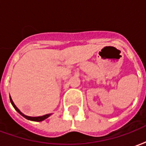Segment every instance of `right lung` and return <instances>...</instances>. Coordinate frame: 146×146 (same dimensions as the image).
<instances>
[{
	"mask_svg": "<svg viewBox=\"0 0 146 146\" xmlns=\"http://www.w3.org/2000/svg\"><path fill=\"white\" fill-rule=\"evenodd\" d=\"M10 101H11V105H12V106H13V107L15 108V110H16V111H17L18 113H19L20 115H22V116H23V117H25L26 119H29V120H32V121H36V122H40V121H43V120H44L45 119L48 118V117H49V116L51 115V113H49V114H46V115H44V116H27V115H25V114H23V113H21L20 110H19V109L16 107V106L14 104V102H13L12 99H11V96H10Z\"/></svg>",
	"mask_w": 146,
	"mask_h": 146,
	"instance_id": "1",
	"label": "right lung"
}]
</instances>
